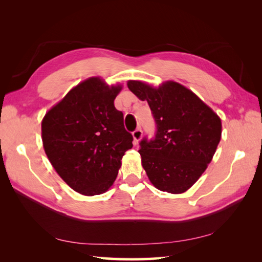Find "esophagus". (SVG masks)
Listing matches in <instances>:
<instances>
[{
    "mask_svg": "<svg viewBox=\"0 0 262 262\" xmlns=\"http://www.w3.org/2000/svg\"><path fill=\"white\" fill-rule=\"evenodd\" d=\"M142 135H143V132L140 127L136 128V129L133 132V137H134V144H137L138 141L141 140L142 138Z\"/></svg>",
    "mask_w": 262,
    "mask_h": 262,
    "instance_id": "esophagus-1",
    "label": "esophagus"
}]
</instances>
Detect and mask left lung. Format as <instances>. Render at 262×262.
Instances as JSON below:
<instances>
[{
  "mask_svg": "<svg viewBox=\"0 0 262 262\" xmlns=\"http://www.w3.org/2000/svg\"><path fill=\"white\" fill-rule=\"evenodd\" d=\"M127 85L146 100L157 126L154 137H144L138 149L149 181L159 190L185 192L213 159L221 141L220 117L177 82L158 89L141 81H128Z\"/></svg>",
  "mask_w": 262,
  "mask_h": 262,
  "instance_id": "left-lung-1",
  "label": "left lung"
}]
</instances>
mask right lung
<instances>
[{"label":"right lung","mask_w":262,"mask_h":262,"mask_svg":"<svg viewBox=\"0 0 262 262\" xmlns=\"http://www.w3.org/2000/svg\"><path fill=\"white\" fill-rule=\"evenodd\" d=\"M121 86L91 77L72 89L41 122L43 148L59 177L85 196L113 186L121 159L133 147L114 100Z\"/></svg>","instance_id":"right-lung-1"}]
</instances>
